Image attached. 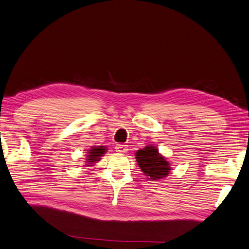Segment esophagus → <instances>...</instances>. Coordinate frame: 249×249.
I'll use <instances>...</instances> for the list:
<instances>
[{"label":"esophagus","mask_w":249,"mask_h":249,"mask_svg":"<svg viewBox=\"0 0 249 249\" xmlns=\"http://www.w3.org/2000/svg\"><path fill=\"white\" fill-rule=\"evenodd\" d=\"M115 151L119 153H125L126 151H128V145L123 144V143H118V144H116V147H115Z\"/></svg>","instance_id":"esophagus-1"}]
</instances>
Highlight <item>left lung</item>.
<instances>
[{"mask_svg": "<svg viewBox=\"0 0 249 249\" xmlns=\"http://www.w3.org/2000/svg\"><path fill=\"white\" fill-rule=\"evenodd\" d=\"M136 160L142 171L150 179H160L170 172L169 162L159 153V150L151 145L137 151Z\"/></svg>", "mask_w": 249, "mask_h": 249, "instance_id": "8db88e82", "label": "left lung"}]
</instances>
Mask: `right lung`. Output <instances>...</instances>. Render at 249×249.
Wrapping results in <instances>:
<instances>
[{
	"label": "right lung",
	"instance_id": "add662e5",
	"mask_svg": "<svg viewBox=\"0 0 249 249\" xmlns=\"http://www.w3.org/2000/svg\"><path fill=\"white\" fill-rule=\"evenodd\" d=\"M106 150L107 149L105 147H102V145H99V147H93L92 149H89L87 162L93 163L95 161L100 160V157L106 153Z\"/></svg>",
	"mask_w": 249,
	"mask_h": 249
}]
</instances>
